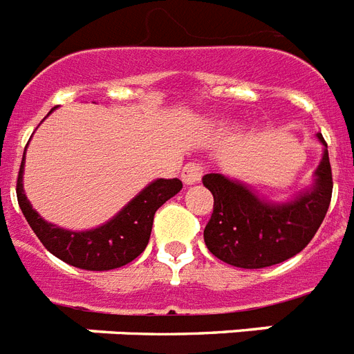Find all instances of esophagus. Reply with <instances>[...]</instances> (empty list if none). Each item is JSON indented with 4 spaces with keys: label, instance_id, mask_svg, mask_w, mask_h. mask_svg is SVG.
<instances>
[{
    "label": "esophagus",
    "instance_id": "obj_1",
    "mask_svg": "<svg viewBox=\"0 0 354 354\" xmlns=\"http://www.w3.org/2000/svg\"><path fill=\"white\" fill-rule=\"evenodd\" d=\"M201 177H203V168H201L199 164H195V162L186 164L185 169H183V174H180V179H183V183H185L186 186L201 183Z\"/></svg>",
    "mask_w": 354,
    "mask_h": 354
}]
</instances>
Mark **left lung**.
Wrapping results in <instances>:
<instances>
[{"label":"left lung","instance_id":"8db88e82","mask_svg":"<svg viewBox=\"0 0 354 354\" xmlns=\"http://www.w3.org/2000/svg\"><path fill=\"white\" fill-rule=\"evenodd\" d=\"M324 155L313 186L287 203L263 199L241 180L208 174L203 185L214 195V214L205 228V243L217 259L239 268H263L301 252L324 221L333 195L329 151Z\"/></svg>","mask_w":354,"mask_h":354}]
</instances>
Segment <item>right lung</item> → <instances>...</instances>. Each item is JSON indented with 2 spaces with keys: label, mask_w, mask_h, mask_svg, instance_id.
I'll return each mask as SVG.
<instances>
[{
  "label": "right lung",
  "mask_w": 354,
  "mask_h": 354,
  "mask_svg": "<svg viewBox=\"0 0 354 354\" xmlns=\"http://www.w3.org/2000/svg\"><path fill=\"white\" fill-rule=\"evenodd\" d=\"M24 166L25 153L16 185V195L25 219L50 254L84 270H111L140 256L151 236L155 212L183 188L179 179L151 180L104 225L91 230H67L47 223L34 210L24 190Z\"/></svg>",
  "instance_id": "obj_1"
}]
</instances>
